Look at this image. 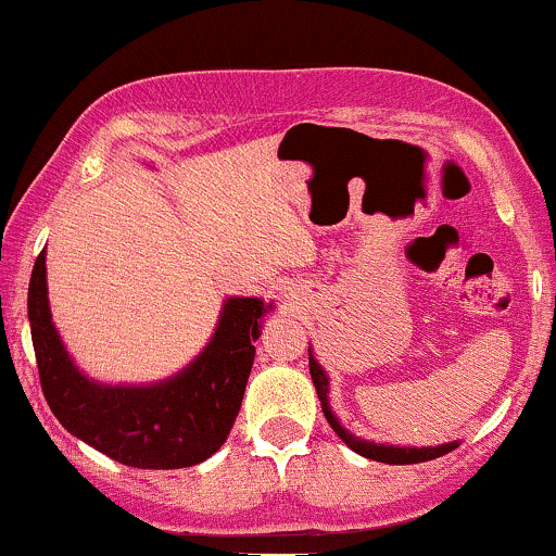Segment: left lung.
I'll return each mask as SVG.
<instances>
[{
    "label": "left lung",
    "mask_w": 556,
    "mask_h": 556,
    "mask_svg": "<svg viewBox=\"0 0 556 556\" xmlns=\"http://www.w3.org/2000/svg\"><path fill=\"white\" fill-rule=\"evenodd\" d=\"M308 368H311V379H314V387H316V394L318 400H321V410L324 416H327L329 426L337 431V437L342 439L344 444L350 446L353 452H358V455L368 457V460H376V463H387V465H410V463H426V460H433V457H442L446 452H452L457 446V442L452 444H439V446H392V444H374V442H363V439L353 437L350 431H344L340 426V420L334 418V413L329 410V379L327 374H324V368L318 366L314 361V353L308 350Z\"/></svg>",
    "instance_id": "8db88e82"
}]
</instances>
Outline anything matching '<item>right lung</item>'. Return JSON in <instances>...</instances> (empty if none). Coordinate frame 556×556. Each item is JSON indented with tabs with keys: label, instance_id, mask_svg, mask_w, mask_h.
Returning a JSON list of instances; mask_svg holds the SVG:
<instances>
[{
	"label": "right lung",
	"instance_id": "add662e5",
	"mask_svg": "<svg viewBox=\"0 0 556 556\" xmlns=\"http://www.w3.org/2000/svg\"><path fill=\"white\" fill-rule=\"evenodd\" d=\"M269 305L229 298L212 342L182 374L154 387H104L70 361L47 300V256L28 285V318L43 397L73 437L132 468H190L227 442L238 418Z\"/></svg>",
	"mask_w": 556,
	"mask_h": 556
}]
</instances>
